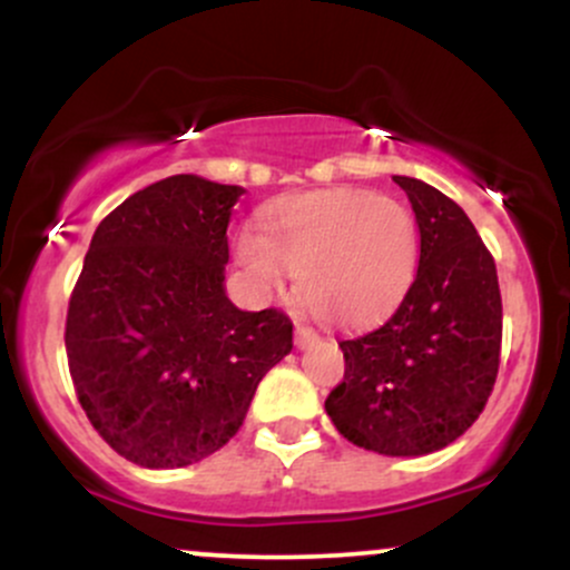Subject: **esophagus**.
I'll list each match as a JSON object with an SVG mask.
<instances>
[{
  "label": "esophagus",
  "mask_w": 570,
  "mask_h": 570,
  "mask_svg": "<svg viewBox=\"0 0 570 570\" xmlns=\"http://www.w3.org/2000/svg\"><path fill=\"white\" fill-rule=\"evenodd\" d=\"M316 337V330H311V326L305 324H297V330H294V345H297V348H305V345H311Z\"/></svg>",
  "instance_id": "esophagus-1"
}]
</instances>
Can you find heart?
<instances>
[{"label":"heart","instance_id":"heart-1","mask_svg":"<svg viewBox=\"0 0 570 570\" xmlns=\"http://www.w3.org/2000/svg\"><path fill=\"white\" fill-rule=\"evenodd\" d=\"M238 257L263 289L299 278L303 299L330 324L375 322L407 292L417 265V225L402 200L340 187L273 203L263 230L246 227Z\"/></svg>","mask_w":570,"mask_h":570}]
</instances>
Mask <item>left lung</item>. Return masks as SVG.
<instances>
[{
  "label": "left lung",
  "mask_w": 570,
  "mask_h": 570,
  "mask_svg": "<svg viewBox=\"0 0 570 570\" xmlns=\"http://www.w3.org/2000/svg\"><path fill=\"white\" fill-rule=\"evenodd\" d=\"M421 230L415 281L381 326L340 340L343 383L324 407L345 440L381 455H426L485 410L501 362L493 254L440 189L394 176Z\"/></svg>",
  "instance_id": "left-lung-1"
}]
</instances>
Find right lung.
Masks as SVG:
<instances>
[{
    "label": "right lung",
    "instance_id": "right-lung-1",
    "mask_svg": "<svg viewBox=\"0 0 570 570\" xmlns=\"http://www.w3.org/2000/svg\"><path fill=\"white\" fill-rule=\"evenodd\" d=\"M240 195L193 174L139 189L96 227L69 297L77 399L101 440L144 469L217 453L292 351L284 311H238L222 284Z\"/></svg>",
    "mask_w": 570,
    "mask_h": 570
}]
</instances>
